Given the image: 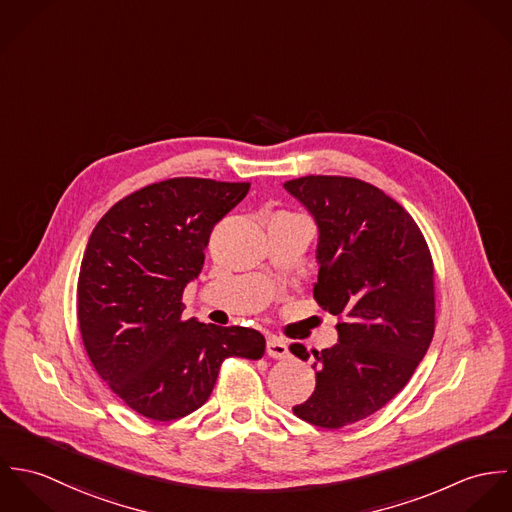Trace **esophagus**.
I'll use <instances>...</instances> for the list:
<instances>
[{
	"mask_svg": "<svg viewBox=\"0 0 512 512\" xmlns=\"http://www.w3.org/2000/svg\"><path fill=\"white\" fill-rule=\"evenodd\" d=\"M266 353L272 359H288L290 357V347L286 341L278 339V337H270L266 343Z\"/></svg>",
	"mask_w": 512,
	"mask_h": 512,
	"instance_id": "esophagus-1",
	"label": "esophagus"
}]
</instances>
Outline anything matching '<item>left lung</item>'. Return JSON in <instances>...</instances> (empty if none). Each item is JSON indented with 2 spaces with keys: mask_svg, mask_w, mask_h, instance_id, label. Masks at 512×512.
<instances>
[{
  "mask_svg": "<svg viewBox=\"0 0 512 512\" xmlns=\"http://www.w3.org/2000/svg\"><path fill=\"white\" fill-rule=\"evenodd\" d=\"M317 224L313 295L333 315L339 343L313 351L315 390L293 406L313 426L365 420L412 378L434 339V264L414 219L378 187L307 175L284 183ZM301 361L303 345L290 347Z\"/></svg>",
  "mask_w": 512,
  "mask_h": 512,
  "instance_id": "left-lung-1",
  "label": "left lung"
}]
</instances>
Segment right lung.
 I'll return each instance as SVG.
<instances>
[{"instance_id":"right-lung-1","label":"right lung","mask_w":512,"mask_h":512,"mask_svg":"<svg viewBox=\"0 0 512 512\" xmlns=\"http://www.w3.org/2000/svg\"><path fill=\"white\" fill-rule=\"evenodd\" d=\"M250 183L177 177L118 201L94 226L78 274V327L100 378L132 410L169 422L201 408L228 357L256 361L248 327L183 319L209 236Z\"/></svg>"}]
</instances>
